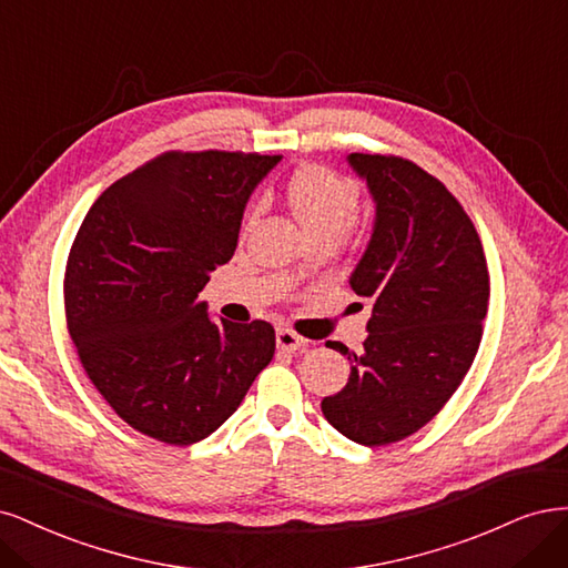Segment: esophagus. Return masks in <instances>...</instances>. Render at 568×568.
Wrapping results in <instances>:
<instances>
[{"label": "esophagus", "mask_w": 568, "mask_h": 568, "mask_svg": "<svg viewBox=\"0 0 568 568\" xmlns=\"http://www.w3.org/2000/svg\"><path fill=\"white\" fill-rule=\"evenodd\" d=\"M276 344H278V349H283V352H297L306 344V339L295 335L292 331H285V327H283V331L276 333Z\"/></svg>", "instance_id": "1"}]
</instances>
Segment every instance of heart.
Masks as SVG:
<instances>
[{
	"label": "heart",
	"mask_w": 568,
	"mask_h": 568,
	"mask_svg": "<svg viewBox=\"0 0 568 568\" xmlns=\"http://www.w3.org/2000/svg\"><path fill=\"white\" fill-rule=\"evenodd\" d=\"M283 195L287 210L308 237H339L358 207L354 181L325 164H302L290 174Z\"/></svg>",
	"instance_id": "b5f03b06"
}]
</instances>
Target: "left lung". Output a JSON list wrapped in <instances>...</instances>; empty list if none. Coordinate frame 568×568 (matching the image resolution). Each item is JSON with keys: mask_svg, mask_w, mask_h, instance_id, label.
Here are the masks:
<instances>
[{"mask_svg": "<svg viewBox=\"0 0 568 568\" xmlns=\"http://www.w3.org/2000/svg\"><path fill=\"white\" fill-rule=\"evenodd\" d=\"M375 203L371 243L349 285L373 302L346 387L321 400L361 446L400 442L446 406L479 352L488 266L471 219L442 181L394 155H346Z\"/></svg>", "mask_w": 568, "mask_h": 568, "instance_id": "1", "label": "left lung"}]
</instances>
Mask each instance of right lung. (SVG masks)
Masks as SVG:
<instances>
[{
	"instance_id": "add662e5",
	"label": "right lung",
	"mask_w": 568,
	"mask_h": 568,
	"mask_svg": "<svg viewBox=\"0 0 568 568\" xmlns=\"http://www.w3.org/2000/svg\"><path fill=\"white\" fill-rule=\"evenodd\" d=\"M281 155L162 153L108 186L68 254L63 295L89 379L126 425L203 442L273 358L271 323H214L200 292L237 245L252 191Z\"/></svg>"
}]
</instances>
